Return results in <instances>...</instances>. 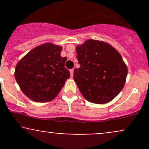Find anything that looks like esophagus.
<instances>
[{
    "mask_svg": "<svg viewBox=\"0 0 149 149\" xmlns=\"http://www.w3.org/2000/svg\"><path fill=\"white\" fill-rule=\"evenodd\" d=\"M73 71H74L73 69L70 70V73H71V77H73Z\"/></svg>",
    "mask_w": 149,
    "mask_h": 149,
    "instance_id": "34e87169",
    "label": "esophagus"
}]
</instances>
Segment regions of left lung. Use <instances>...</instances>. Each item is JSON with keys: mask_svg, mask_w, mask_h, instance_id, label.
Masks as SVG:
<instances>
[{"mask_svg": "<svg viewBox=\"0 0 149 149\" xmlns=\"http://www.w3.org/2000/svg\"><path fill=\"white\" fill-rule=\"evenodd\" d=\"M79 69L73 79L88 102L105 104L113 100L123 88L127 68L120 53L111 45L88 40L77 46Z\"/></svg>", "mask_w": 149, "mask_h": 149, "instance_id": "8db88e82", "label": "left lung"}]
</instances>
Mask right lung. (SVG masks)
I'll return each instance as SVG.
<instances>
[{"label": "right lung", "mask_w": 149, "mask_h": 149, "mask_svg": "<svg viewBox=\"0 0 149 149\" xmlns=\"http://www.w3.org/2000/svg\"><path fill=\"white\" fill-rule=\"evenodd\" d=\"M61 47L45 43L31 50L17 64L15 79L22 91L34 102L52 101L60 92L70 72L64 66Z\"/></svg>", "instance_id": "right-lung-1"}]
</instances>
